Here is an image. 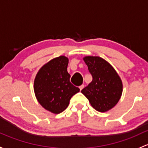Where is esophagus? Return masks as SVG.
Here are the masks:
<instances>
[{
  "instance_id": "34e87169",
  "label": "esophagus",
  "mask_w": 148,
  "mask_h": 148,
  "mask_svg": "<svg viewBox=\"0 0 148 148\" xmlns=\"http://www.w3.org/2000/svg\"><path fill=\"white\" fill-rule=\"evenodd\" d=\"M84 85L82 84V85H81L80 86H79V88H80V90H82L84 88Z\"/></svg>"
}]
</instances>
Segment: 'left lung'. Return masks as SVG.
Listing matches in <instances>:
<instances>
[{
  "instance_id": "8db88e82",
  "label": "left lung",
  "mask_w": 148,
  "mask_h": 148,
  "mask_svg": "<svg viewBox=\"0 0 148 148\" xmlns=\"http://www.w3.org/2000/svg\"><path fill=\"white\" fill-rule=\"evenodd\" d=\"M83 60L93 79L82 90V93L96 111H109L121 99L123 92L122 81L114 68L101 57L87 56Z\"/></svg>"
}]
</instances>
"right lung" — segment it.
<instances>
[{
	"instance_id": "add662e5",
	"label": "right lung",
	"mask_w": 148,
	"mask_h": 148,
	"mask_svg": "<svg viewBox=\"0 0 148 148\" xmlns=\"http://www.w3.org/2000/svg\"><path fill=\"white\" fill-rule=\"evenodd\" d=\"M69 60L64 56L52 59L43 65L34 81V91L40 105L58 114L64 111L71 98L80 89L70 82Z\"/></svg>"
}]
</instances>
